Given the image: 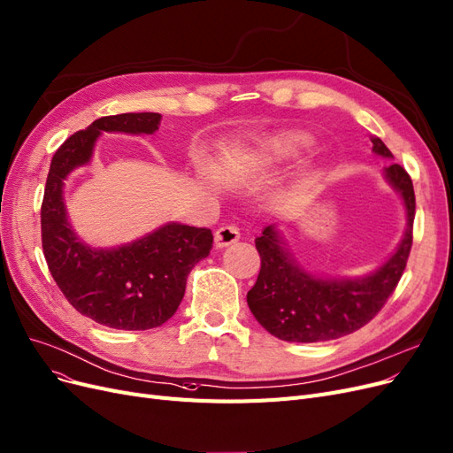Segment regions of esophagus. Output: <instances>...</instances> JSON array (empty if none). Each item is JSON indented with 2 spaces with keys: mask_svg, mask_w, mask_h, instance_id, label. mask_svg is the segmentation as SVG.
<instances>
[{
  "mask_svg": "<svg viewBox=\"0 0 453 453\" xmlns=\"http://www.w3.org/2000/svg\"><path fill=\"white\" fill-rule=\"evenodd\" d=\"M240 240V228L234 225H225L215 232V245L217 247H226L236 243Z\"/></svg>",
  "mask_w": 453,
  "mask_h": 453,
  "instance_id": "34e87169",
  "label": "esophagus"
}]
</instances>
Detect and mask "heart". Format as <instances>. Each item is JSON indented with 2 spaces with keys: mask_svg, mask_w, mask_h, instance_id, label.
<instances>
[{
  "mask_svg": "<svg viewBox=\"0 0 453 453\" xmlns=\"http://www.w3.org/2000/svg\"><path fill=\"white\" fill-rule=\"evenodd\" d=\"M313 148V136L303 131H279L249 138L240 157L249 165H279L298 159Z\"/></svg>",
  "mask_w": 453,
  "mask_h": 453,
  "instance_id": "1",
  "label": "heart"
}]
</instances>
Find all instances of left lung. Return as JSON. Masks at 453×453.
<instances>
[{"label":"left lung","mask_w":453,"mask_h":453,"mask_svg":"<svg viewBox=\"0 0 453 453\" xmlns=\"http://www.w3.org/2000/svg\"><path fill=\"white\" fill-rule=\"evenodd\" d=\"M372 151L394 157L379 136L371 138ZM384 178L401 195L407 210V230L379 270L357 279H324L305 272L294 260L287 242L270 225L255 240L260 273L247 292V303L258 324L272 335L292 342L339 339L360 330L384 307L407 266L412 247L414 187L401 165L384 168Z\"/></svg>","instance_id":"left-lung-1"}]
</instances>
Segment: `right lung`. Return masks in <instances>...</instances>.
I'll list each match as a JSON object with an SVG mask.
<instances>
[{"label": "right lung", "mask_w": 453, "mask_h": 453, "mask_svg": "<svg viewBox=\"0 0 453 453\" xmlns=\"http://www.w3.org/2000/svg\"><path fill=\"white\" fill-rule=\"evenodd\" d=\"M161 114L104 116L58 148L41 206L42 253L59 290L78 313L114 330H151L180 307L187 275L211 251L213 234L166 223L131 243L96 249L76 236L65 211L64 185L74 168L91 161L101 133L151 134Z\"/></svg>", "instance_id": "1"}]
</instances>
